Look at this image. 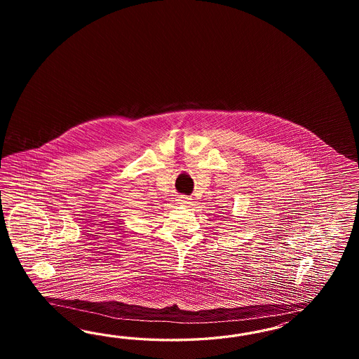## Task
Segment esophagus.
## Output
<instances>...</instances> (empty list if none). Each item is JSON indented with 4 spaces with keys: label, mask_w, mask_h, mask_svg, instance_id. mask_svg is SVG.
<instances>
[{
    "label": "esophagus",
    "mask_w": 359,
    "mask_h": 359,
    "mask_svg": "<svg viewBox=\"0 0 359 359\" xmlns=\"http://www.w3.org/2000/svg\"><path fill=\"white\" fill-rule=\"evenodd\" d=\"M179 201H180L182 205H189V204L192 203V198H191V197H187V196H182V197L179 198Z\"/></svg>",
    "instance_id": "1"
}]
</instances>
